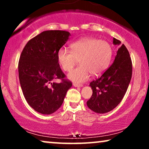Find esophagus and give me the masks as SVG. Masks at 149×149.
Masks as SVG:
<instances>
[{
  "label": "esophagus",
  "mask_w": 149,
  "mask_h": 149,
  "mask_svg": "<svg viewBox=\"0 0 149 149\" xmlns=\"http://www.w3.org/2000/svg\"><path fill=\"white\" fill-rule=\"evenodd\" d=\"M73 86L75 87H83V85L77 84V83H73Z\"/></svg>",
  "instance_id": "34e87169"
}]
</instances>
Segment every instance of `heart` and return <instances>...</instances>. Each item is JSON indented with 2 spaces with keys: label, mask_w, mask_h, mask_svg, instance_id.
I'll list each match as a JSON object with an SVG mask.
<instances>
[{
  "label": "heart",
  "mask_w": 149,
  "mask_h": 149,
  "mask_svg": "<svg viewBox=\"0 0 149 149\" xmlns=\"http://www.w3.org/2000/svg\"><path fill=\"white\" fill-rule=\"evenodd\" d=\"M70 51L60 48L57 60L61 68L70 71L78 62L80 65L69 73L68 77L76 83H83L91 74L99 76L107 70L111 62L113 49L109 42L96 38L85 37L70 44Z\"/></svg>",
  "instance_id": "heart-1"
}]
</instances>
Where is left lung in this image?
I'll return each mask as SVG.
<instances>
[{"label": "left lung", "mask_w": 149, "mask_h": 149, "mask_svg": "<svg viewBox=\"0 0 149 149\" xmlns=\"http://www.w3.org/2000/svg\"><path fill=\"white\" fill-rule=\"evenodd\" d=\"M121 43L113 38V45L120 46L114 62L89 85L93 93L87 105L95 113H107L113 110L121 102L129 86L132 74V60L127 48Z\"/></svg>", "instance_id": "left-lung-1"}]
</instances>
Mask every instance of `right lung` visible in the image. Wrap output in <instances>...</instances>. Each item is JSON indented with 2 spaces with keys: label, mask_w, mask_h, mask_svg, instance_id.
Listing matches in <instances>:
<instances>
[{
  "label": "right lung",
  "mask_w": 149,
  "mask_h": 149,
  "mask_svg": "<svg viewBox=\"0 0 149 149\" xmlns=\"http://www.w3.org/2000/svg\"><path fill=\"white\" fill-rule=\"evenodd\" d=\"M70 32L47 30L27 42L18 64L19 83L28 104L38 113L50 115L64 102L72 87L65 80L57 60V52L69 39ZM62 79L60 84L53 81Z\"/></svg>",
  "instance_id": "1"
}]
</instances>
